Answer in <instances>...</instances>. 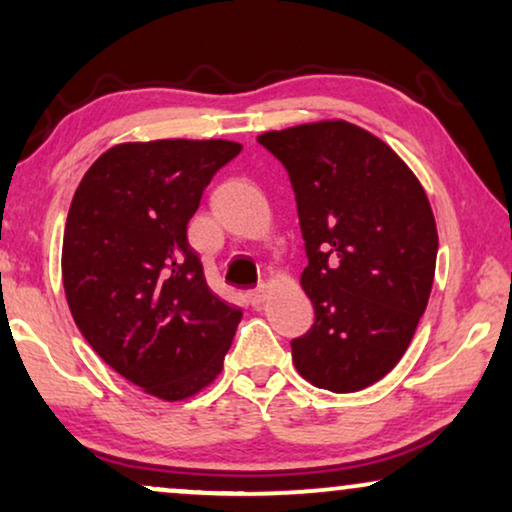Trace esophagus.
Listing matches in <instances>:
<instances>
[{
	"label": "esophagus",
	"mask_w": 512,
	"mask_h": 512,
	"mask_svg": "<svg viewBox=\"0 0 512 512\" xmlns=\"http://www.w3.org/2000/svg\"><path fill=\"white\" fill-rule=\"evenodd\" d=\"M265 296H268V289H265V286H258V289L249 291V293H247L249 305H251V307H261V305H263V300H265Z\"/></svg>",
	"instance_id": "obj_1"
}]
</instances>
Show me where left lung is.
Masks as SVG:
<instances>
[{"mask_svg":"<svg viewBox=\"0 0 512 512\" xmlns=\"http://www.w3.org/2000/svg\"><path fill=\"white\" fill-rule=\"evenodd\" d=\"M296 195L314 324L291 340L298 373L349 394L401 361L429 303L438 233L422 184L382 139L347 121L265 132Z\"/></svg>","mask_w":512,"mask_h":512,"instance_id":"obj_1","label":"left lung"}]
</instances>
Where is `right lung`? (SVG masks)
<instances>
[{"label": "right lung", "mask_w": 512, "mask_h": 512, "mask_svg": "<svg viewBox=\"0 0 512 512\" xmlns=\"http://www.w3.org/2000/svg\"><path fill=\"white\" fill-rule=\"evenodd\" d=\"M242 151L226 139L118 144L76 188L62 240L72 317L102 361L163 401L221 373L242 310L207 286L186 226Z\"/></svg>", "instance_id": "obj_1"}]
</instances>
